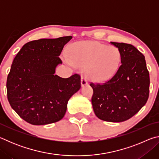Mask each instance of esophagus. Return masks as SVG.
Returning <instances> with one entry per match:
<instances>
[{
  "mask_svg": "<svg viewBox=\"0 0 159 159\" xmlns=\"http://www.w3.org/2000/svg\"><path fill=\"white\" fill-rule=\"evenodd\" d=\"M80 83H81V86H82V87H83V86L88 85V80H86L84 77H82L81 82H80Z\"/></svg>",
  "mask_w": 159,
  "mask_h": 159,
  "instance_id": "esophagus-1",
  "label": "esophagus"
}]
</instances>
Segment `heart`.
<instances>
[{"label": "heart", "instance_id": "1", "mask_svg": "<svg viewBox=\"0 0 159 159\" xmlns=\"http://www.w3.org/2000/svg\"><path fill=\"white\" fill-rule=\"evenodd\" d=\"M68 57L67 63L83 66L85 76L94 82H104L111 79L121 61V55L117 48L93 41L71 45Z\"/></svg>", "mask_w": 159, "mask_h": 159}]
</instances>
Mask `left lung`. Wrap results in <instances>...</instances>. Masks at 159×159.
Returning <instances> with one entry per match:
<instances>
[{
	"label": "left lung",
	"instance_id": "left-lung-1",
	"mask_svg": "<svg viewBox=\"0 0 159 159\" xmlns=\"http://www.w3.org/2000/svg\"><path fill=\"white\" fill-rule=\"evenodd\" d=\"M119 50L121 65L109 81L90 83L92 104L96 116L108 122H123L133 117L149 98V74L145 57L135 47L110 42Z\"/></svg>",
	"mask_w": 159,
	"mask_h": 159
}]
</instances>
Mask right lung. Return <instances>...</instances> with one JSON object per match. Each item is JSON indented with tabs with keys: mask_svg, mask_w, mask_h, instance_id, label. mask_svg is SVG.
<instances>
[{
	"mask_svg": "<svg viewBox=\"0 0 159 159\" xmlns=\"http://www.w3.org/2000/svg\"><path fill=\"white\" fill-rule=\"evenodd\" d=\"M72 36L42 39L21 48L12 61L7 79L10 106L20 116L35 125L57 122L66 111L71 97L80 88V77L55 75L62 64L60 57Z\"/></svg>",
	"mask_w": 159,
	"mask_h": 159,
	"instance_id": "add662e5",
	"label": "right lung"
}]
</instances>
